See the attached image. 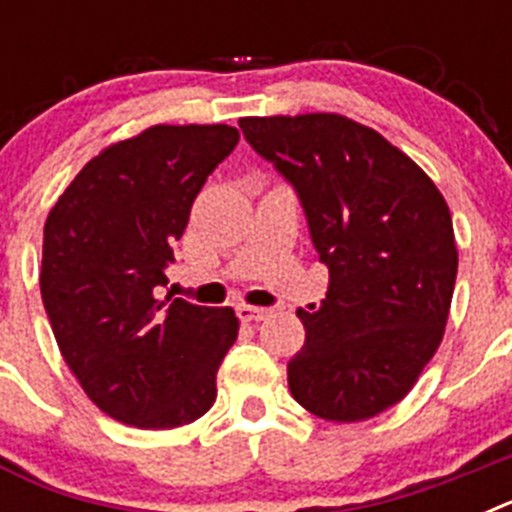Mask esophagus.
<instances>
[{
    "label": "esophagus",
    "mask_w": 512,
    "mask_h": 512,
    "mask_svg": "<svg viewBox=\"0 0 512 512\" xmlns=\"http://www.w3.org/2000/svg\"><path fill=\"white\" fill-rule=\"evenodd\" d=\"M235 312H238V318L243 320V323H251V320H264L266 318V307H253V305H238L235 307Z\"/></svg>",
    "instance_id": "34e87169"
}]
</instances>
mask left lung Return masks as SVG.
Returning <instances> with one entry per match:
<instances>
[{
    "mask_svg": "<svg viewBox=\"0 0 512 512\" xmlns=\"http://www.w3.org/2000/svg\"><path fill=\"white\" fill-rule=\"evenodd\" d=\"M243 135L300 194L330 271L320 307L297 310L287 364L307 413L359 423L408 395L441 346L459 251L443 194L408 153L336 112L241 117Z\"/></svg>",
    "mask_w": 512,
    "mask_h": 512,
    "instance_id": "1",
    "label": "left lung"
}]
</instances>
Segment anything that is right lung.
I'll return each mask as SVG.
<instances>
[{
	"mask_svg": "<svg viewBox=\"0 0 512 512\" xmlns=\"http://www.w3.org/2000/svg\"><path fill=\"white\" fill-rule=\"evenodd\" d=\"M238 138L230 125H151L84 164L45 217L40 295L58 351L120 423L166 431L215 402L233 307L158 295L194 197Z\"/></svg>",
	"mask_w": 512,
	"mask_h": 512,
	"instance_id": "right-lung-1",
	"label": "right lung"
}]
</instances>
